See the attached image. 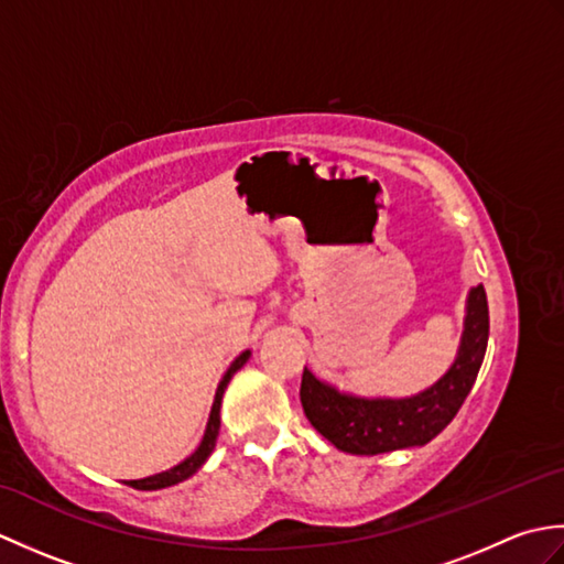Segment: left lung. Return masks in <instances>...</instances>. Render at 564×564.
I'll list each match as a JSON object with an SVG mask.
<instances>
[{
  "instance_id": "obj_1",
  "label": "left lung",
  "mask_w": 564,
  "mask_h": 564,
  "mask_svg": "<svg viewBox=\"0 0 564 564\" xmlns=\"http://www.w3.org/2000/svg\"><path fill=\"white\" fill-rule=\"evenodd\" d=\"M489 339V310L482 285L467 293L458 356L446 376L412 398H356L303 370L301 402L322 436L344 453L378 455L424 446L446 429L470 394Z\"/></svg>"
}]
</instances>
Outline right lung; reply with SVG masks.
I'll use <instances>...</instances> for the list:
<instances>
[{"mask_svg":"<svg viewBox=\"0 0 564 564\" xmlns=\"http://www.w3.org/2000/svg\"><path fill=\"white\" fill-rule=\"evenodd\" d=\"M249 356H251V351L239 354L235 361H232V366L227 368V373L223 376L220 386H218V392H215V400H213V410H210V416H208L206 434H203V441L198 443V448L191 453L186 460L170 467V470L158 473V475H150V477H142V480H128L126 485L135 487V489H164V487H172V485H178V482L188 480L191 475L200 470V465L208 460V455L213 453L215 441H218V434H220V404H223V394H225L227 382H230L237 370L249 361Z\"/></svg>","mask_w":564,"mask_h":564,"instance_id":"obj_1","label":"right lung"}]
</instances>
